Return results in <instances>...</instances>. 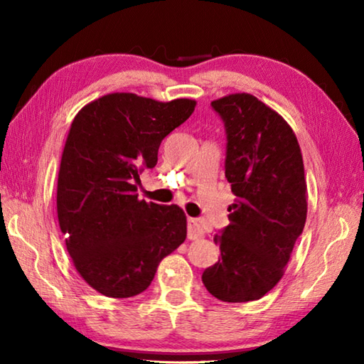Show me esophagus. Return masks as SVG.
I'll use <instances>...</instances> for the list:
<instances>
[{"label":"esophagus","mask_w":364,"mask_h":364,"mask_svg":"<svg viewBox=\"0 0 364 364\" xmlns=\"http://www.w3.org/2000/svg\"><path fill=\"white\" fill-rule=\"evenodd\" d=\"M205 236V231L202 230V226L199 225V221L196 218H188V239H202Z\"/></svg>","instance_id":"obj_1"}]
</instances>
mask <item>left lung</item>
Segmentation results:
<instances>
[{
	"mask_svg": "<svg viewBox=\"0 0 364 364\" xmlns=\"http://www.w3.org/2000/svg\"><path fill=\"white\" fill-rule=\"evenodd\" d=\"M210 106L225 125V176L236 204L215 234L221 257L202 282L218 300L241 304L278 284L304 231V160L292 128L255 96L230 95Z\"/></svg>",
	"mask_w": 364,
	"mask_h": 364,
	"instance_id": "obj_1",
	"label": "left lung"
}]
</instances>
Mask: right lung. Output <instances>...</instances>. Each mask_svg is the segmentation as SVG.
Returning a JSON list of instances; mask_svg holds the SVG:
<instances>
[{
    "mask_svg": "<svg viewBox=\"0 0 364 364\" xmlns=\"http://www.w3.org/2000/svg\"><path fill=\"white\" fill-rule=\"evenodd\" d=\"M196 101L159 102L112 93L75 115L60 159L58 218L80 276L106 297L146 291L164 257L186 239L178 205L139 200L162 139L194 112Z\"/></svg>",
    "mask_w": 364,
    "mask_h": 364,
    "instance_id": "right-lung-1",
    "label": "right lung"
}]
</instances>
